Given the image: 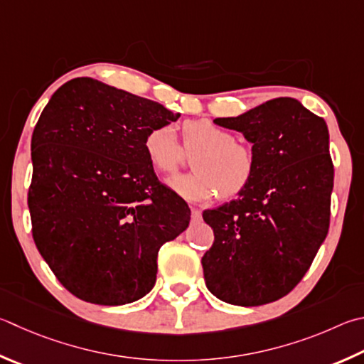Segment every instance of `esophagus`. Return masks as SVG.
Returning a JSON list of instances; mask_svg holds the SVG:
<instances>
[{"label": "esophagus", "instance_id": "esophagus-1", "mask_svg": "<svg viewBox=\"0 0 364 364\" xmlns=\"http://www.w3.org/2000/svg\"><path fill=\"white\" fill-rule=\"evenodd\" d=\"M191 220L193 221H200L202 220V213L197 208H193L191 210Z\"/></svg>", "mask_w": 364, "mask_h": 364}]
</instances>
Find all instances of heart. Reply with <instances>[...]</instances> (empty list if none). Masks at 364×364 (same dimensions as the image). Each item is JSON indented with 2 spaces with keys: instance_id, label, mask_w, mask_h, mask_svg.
<instances>
[{
  "instance_id": "b5f03b06",
  "label": "heart",
  "mask_w": 364,
  "mask_h": 364,
  "mask_svg": "<svg viewBox=\"0 0 364 364\" xmlns=\"http://www.w3.org/2000/svg\"><path fill=\"white\" fill-rule=\"evenodd\" d=\"M151 165L161 173H171L184 161V151L193 157L194 171L167 181L168 188L188 202H203L216 194L232 199L255 180L257 161L247 143L237 141L232 132L208 119L183 124V146L173 127L157 125L148 130L143 141Z\"/></svg>"
}]
</instances>
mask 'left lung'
Masks as SVG:
<instances>
[{
	"label": "left lung",
	"mask_w": 364,
	"mask_h": 364,
	"mask_svg": "<svg viewBox=\"0 0 364 364\" xmlns=\"http://www.w3.org/2000/svg\"><path fill=\"white\" fill-rule=\"evenodd\" d=\"M215 124L253 143L257 168L239 199L203 211L215 234L202 257L205 283L228 304L262 306L291 291L326 239L334 186L328 127L288 97Z\"/></svg>",
	"instance_id": "obj_1"
}]
</instances>
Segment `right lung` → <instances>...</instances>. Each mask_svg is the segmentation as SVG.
Here are the masks:
<instances>
[{
  "label": "right lung",
  "mask_w": 364,
  "mask_h": 364,
  "mask_svg": "<svg viewBox=\"0 0 364 364\" xmlns=\"http://www.w3.org/2000/svg\"><path fill=\"white\" fill-rule=\"evenodd\" d=\"M180 113L76 77L43 109L31 136V234L57 280L79 299L122 306L153 289L157 255L191 210L154 173L144 136Z\"/></svg>",
  "instance_id": "obj_1"
}]
</instances>
